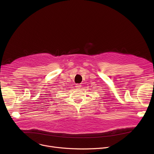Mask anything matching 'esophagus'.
Returning a JSON list of instances; mask_svg holds the SVG:
<instances>
[{
  "label": "esophagus",
  "instance_id": "obj_1",
  "mask_svg": "<svg viewBox=\"0 0 154 154\" xmlns=\"http://www.w3.org/2000/svg\"><path fill=\"white\" fill-rule=\"evenodd\" d=\"M81 84L80 83H77V84H76L75 85V87L77 88H80L81 87Z\"/></svg>",
  "mask_w": 154,
  "mask_h": 154
}]
</instances>
